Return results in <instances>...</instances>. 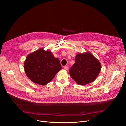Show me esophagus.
Masks as SVG:
<instances>
[{
  "instance_id": "obj_1",
  "label": "esophagus",
  "mask_w": 126,
  "mask_h": 126,
  "mask_svg": "<svg viewBox=\"0 0 126 126\" xmlns=\"http://www.w3.org/2000/svg\"><path fill=\"white\" fill-rule=\"evenodd\" d=\"M64 69H65V70H68V69H69V68H68V66H64Z\"/></svg>"
}]
</instances>
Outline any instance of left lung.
Returning a JSON list of instances; mask_svg holds the SVG:
<instances>
[{
	"instance_id": "left-lung-1",
	"label": "left lung",
	"mask_w": 126,
	"mask_h": 126,
	"mask_svg": "<svg viewBox=\"0 0 126 126\" xmlns=\"http://www.w3.org/2000/svg\"><path fill=\"white\" fill-rule=\"evenodd\" d=\"M101 69L100 62L91 53L86 52L76 55L69 74L77 84L84 85L94 81Z\"/></svg>"
}]
</instances>
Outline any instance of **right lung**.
Here are the masks:
<instances>
[{"label": "right lung", "instance_id": "right-lung-1", "mask_svg": "<svg viewBox=\"0 0 126 126\" xmlns=\"http://www.w3.org/2000/svg\"><path fill=\"white\" fill-rule=\"evenodd\" d=\"M61 68L59 59L43 48L30 54L24 62L26 76L32 82L41 85L49 83Z\"/></svg>", "mask_w": 126, "mask_h": 126}]
</instances>
